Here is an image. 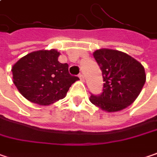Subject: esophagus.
Returning <instances> with one entry per match:
<instances>
[{
	"label": "esophagus",
	"mask_w": 157,
	"mask_h": 157,
	"mask_svg": "<svg viewBox=\"0 0 157 157\" xmlns=\"http://www.w3.org/2000/svg\"><path fill=\"white\" fill-rule=\"evenodd\" d=\"M78 78H80L81 81H84V75H83V73H79L78 74Z\"/></svg>",
	"instance_id": "obj_1"
}]
</instances>
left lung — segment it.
Here are the masks:
<instances>
[{"instance_id": "8db88e82", "label": "left lung", "mask_w": 157, "mask_h": 157, "mask_svg": "<svg viewBox=\"0 0 157 157\" xmlns=\"http://www.w3.org/2000/svg\"><path fill=\"white\" fill-rule=\"evenodd\" d=\"M93 55L104 83L101 94H91V102L108 112L119 111L131 105L146 82L144 67L127 54L117 50L99 49Z\"/></svg>"}]
</instances>
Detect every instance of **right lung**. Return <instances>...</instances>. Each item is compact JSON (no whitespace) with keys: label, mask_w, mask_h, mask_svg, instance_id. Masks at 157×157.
<instances>
[{"label":"right lung","mask_w":157,"mask_h":157,"mask_svg":"<svg viewBox=\"0 0 157 157\" xmlns=\"http://www.w3.org/2000/svg\"><path fill=\"white\" fill-rule=\"evenodd\" d=\"M59 56L55 49L32 52L13 65V82L25 98L48 105L65 97L79 78L69 73L67 63H59Z\"/></svg>","instance_id":"add662e5"}]
</instances>
